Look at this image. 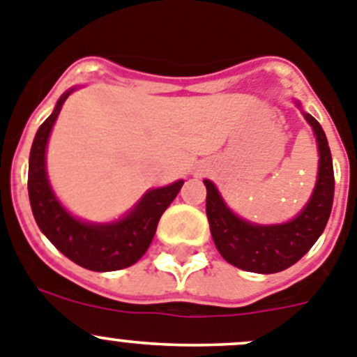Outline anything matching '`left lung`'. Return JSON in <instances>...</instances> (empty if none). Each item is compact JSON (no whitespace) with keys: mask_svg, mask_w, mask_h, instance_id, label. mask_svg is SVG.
<instances>
[{"mask_svg":"<svg viewBox=\"0 0 357 357\" xmlns=\"http://www.w3.org/2000/svg\"><path fill=\"white\" fill-rule=\"evenodd\" d=\"M295 105L301 108L298 101H295ZM303 114L317 139L319 172L310 201L291 220L282 224L249 222L227 206L210 179H204L211 238L220 256L242 271L256 274H275L284 271L303 258L326 229L335 197L333 158L319 121L304 110Z\"/></svg>","mask_w":357,"mask_h":357,"instance_id":"obj_1","label":"left lung"}]
</instances>
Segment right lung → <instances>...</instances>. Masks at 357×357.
<instances>
[{
  "label": "right lung",
  "mask_w": 357,
  "mask_h": 357,
  "mask_svg": "<svg viewBox=\"0 0 357 357\" xmlns=\"http://www.w3.org/2000/svg\"><path fill=\"white\" fill-rule=\"evenodd\" d=\"M78 86L63 92L35 135L28 165V195L38 229L63 256L94 272L121 271L139 261L155 238L163 211L171 206L183 179L147 190L124 217L112 222H86L70 213L51 188L46 149L62 105Z\"/></svg>",
  "instance_id": "right-lung-1"
}]
</instances>
